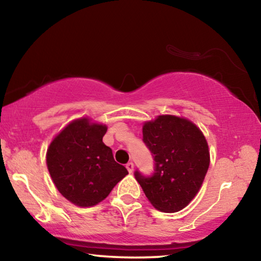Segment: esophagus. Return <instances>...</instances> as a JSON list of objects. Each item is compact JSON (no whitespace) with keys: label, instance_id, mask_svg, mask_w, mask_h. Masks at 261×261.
<instances>
[{"label":"esophagus","instance_id":"34e87169","mask_svg":"<svg viewBox=\"0 0 261 261\" xmlns=\"http://www.w3.org/2000/svg\"><path fill=\"white\" fill-rule=\"evenodd\" d=\"M134 168H135L134 162H127L126 163V169H127V171H129L130 174L132 173V171H134Z\"/></svg>","mask_w":261,"mask_h":261}]
</instances>
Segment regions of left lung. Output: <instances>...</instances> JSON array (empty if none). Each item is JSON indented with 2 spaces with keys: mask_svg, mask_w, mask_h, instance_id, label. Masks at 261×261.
<instances>
[{
  "mask_svg": "<svg viewBox=\"0 0 261 261\" xmlns=\"http://www.w3.org/2000/svg\"><path fill=\"white\" fill-rule=\"evenodd\" d=\"M143 138L155 161L152 177L135 173L145 196L165 213L183 210L199 192L210 167L204 134L188 118L159 115L144 122Z\"/></svg>",
  "mask_w": 261,
  "mask_h": 261,
  "instance_id": "obj_1",
  "label": "left lung"
}]
</instances>
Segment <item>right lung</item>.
<instances>
[{"mask_svg":"<svg viewBox=\"0 0 261 261\" xmlns=\"http://www.w3.org/2000/svg\"><path fill=\"white\" fill-rule=\"evenodd\" d=\"M107 125L81 117L65 125L47 148L46 163L56 189L73 205L92 207L127 175L102 138Z\"/></svg>","mask_w":261,"mask_h":261,"instance_id":"1","label":"right lung"}]
</instances>
